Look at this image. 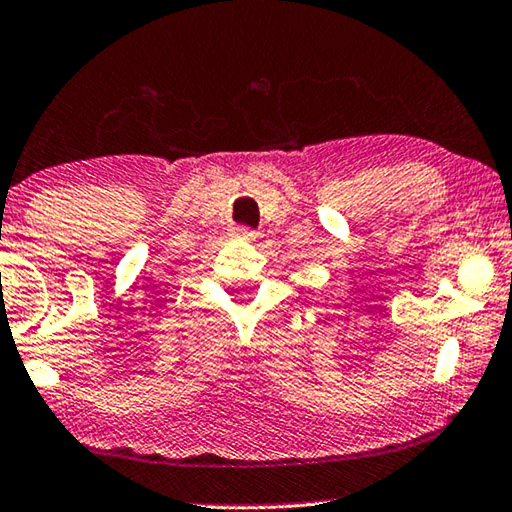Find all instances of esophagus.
<instances>
[{"instance_id": "esophagus-1", "label": "esophagus", "mask_w": 512, "mask_h": 512, "mask_svg": "<svg viewBox=\"0 0 512 512\" xmlns=\"http://www.w3.org/2000/svg\"><path fill=\"white\" fill-rule=\"evenodd\" d=\"M237 234L241 239H248V241H253L255 237H257V232H253V230H248V227H239L237 230Z\"/></svg>"}]
</instances>
